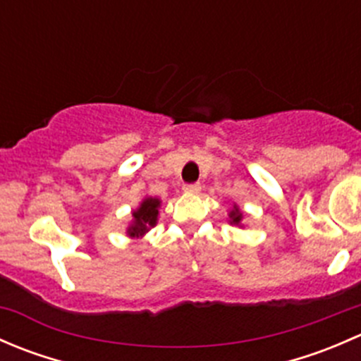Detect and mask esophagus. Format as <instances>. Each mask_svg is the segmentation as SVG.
<instances>
[{"label": "esophagus", "instance_id": "34e87169", "mask_svg": "<svg viewBox=\"0 0 361 361\" xmlns=\"http://www.w3.org/2000/svg\"><path fill=\"white\" fill-rule=\"evenodd\" d=\"M183 192H185V194H199V192H201V185H199V183L185 185Z\"/></svg>", "mask_w": 361, "mask_h": 361}]
</instances>
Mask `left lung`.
Listing matches in <instances>:
<instances>
[{"instance_id":"1","label":"left lung","mask_w":361,"mask_h":361,"mask_svg":"<svg viewBox=\"0 0 361 361\" xmlns=\"http://www.w3.org/2000/svg\"><path fill=\"white\" fill-rule=\"evenodd\" d=\"M243 218H245V213H243L241 211V207L238 206V204L234 202V206L231 207V211H228V224L231 225H234V227H245V225H243Z\"/></svg>"}]
</instances>
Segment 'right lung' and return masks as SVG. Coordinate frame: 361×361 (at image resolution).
<instances>
[{
    "instance_id": "1",
    "label": "right lung",
    "mask_w": 361,
    "mask_h": 361,
    "mask_svg": "<svg viewBox=\"0 0 361 361\" xmlns=\"http://www.w3.org/2000/svg\"><path fill=\"white\" fill-rule=\"evenodd\" d=\"M160 201L159 197H152L147 195L143 201L140 202V206L136 209H133V220L127 225L126 234L130 239H141L147 235V232H150V228H154L159 221V209H160Z\"/></svg>"
}]
</instances>
